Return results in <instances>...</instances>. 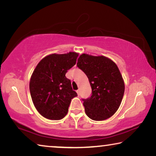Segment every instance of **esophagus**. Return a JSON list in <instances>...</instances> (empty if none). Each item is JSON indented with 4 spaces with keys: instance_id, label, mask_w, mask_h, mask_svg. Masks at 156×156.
I'll use <instances>...</instances> for the list:
<instances>
[{
    "instance_id": "1",
    "label": "esophagus",
    "mask_w": 156,
    "mask_h": 156,
    "mask_svg": "<svg viewBox=\"0 0 156 156\" xmlns=\"http://www.w3.org/2000/svg\"><path fill=\"white\" fill-rule=\"evenodd\" d=\"M76 92H77V94H78V95L79 96V95H80V90H79V89H78V90L76 91Z\"/></svg>"
}]
</instances>
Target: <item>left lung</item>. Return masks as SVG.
Returning <instances> with one entry per match:
<instances>
[{
  "label": "left lung",
  "mask_w": 156,
  "mask_h": 156,
  "mask_svg": "<svg viewBox=\"0 0 156 156\" xmlns=\"http://www.w3.org/2000/svg\"><path fill=\"white\" fill-rule=\"evenodd\" d=\"M77 67L85 73L91 87V97L83 99L87 115L100 121L118 109L125 92V83L115 62L108 58L82 54Z\"/></svg>",
  "instance_id": "8db88e82"
}]
</instances>
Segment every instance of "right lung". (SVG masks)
<instances>
[{
    "instance_id": "add662e5",
    "label": "right lung",
    "mask_w": 156,
    "mask_h": 156,
    "mask_svg": "<svg viewBox=\"0 0 156 156\" xmlns=\"http://www.w3.org/2000/svg\"><path fill=\"white\" fill-rule=\"evenodd\" d=\"M78 54H53L42 59L34 69L30 83L33 103L43 117L60 120L67 115L71 100L77 96L71 80L65 76L76 65Z\"/></svg>"
}]
</instances>
